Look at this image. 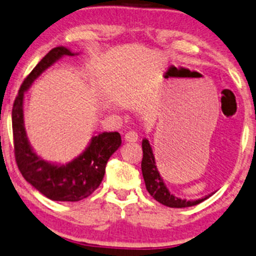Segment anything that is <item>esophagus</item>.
Segmentation results:
<instances>
[{"label": "esophagus", "mask_w": 256, "mask_h": 256, "mask_svg": "<svg viewBox=\"0 0 256 256\" xmlns=\"http://www.w3.org/2000/svg\"><path fill=\"white\" fill-rule=\"evenodd\" d=\"M124 139L128 142H136L138 139H139V135H138L136 132H128L127 134L124 135Z\"/></svg>", "instance_id": "obj_1"}]
</instances>
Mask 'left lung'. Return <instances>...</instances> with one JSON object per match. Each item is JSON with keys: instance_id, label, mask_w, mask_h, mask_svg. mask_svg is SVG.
I'll use <instances>...</instances> for the list:
<instances>
[{"instance_id": "obj_1", "label": "left lung", "mask_w": 256, "mask_h": 256, "mask_svg": "<svg viewBox=\"0 0 256 256\" xmlns=\"http://www.w3.org/2000/svg\"><path fill=\"white\" fill-rule=\"evenodd\" d=\"M141 171H142L144 180H145L146 189L151 196L158 202L163 204L168 207H175V208H183V207H190L195 206L198 204L202 202L207 198L211 195L202 198V199L195 200V201H187L181 200L178 198L174 196L165 187L163 180L159 175L157 166H156L154 156H153L152 148L150 146L148 140H142V160H141Z\"/></svg>"}]
</instances>
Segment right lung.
Listing matches in <instances>:
<instances>
[{
    "mask_svg": "<svg viewBox=\"0 0 256 256\" xmlns=\"http://www.w3.org/2000/svg\"><path fill=\"white\" fill-rule=\"evenodd\" d=\"M67 48L50 50L21 84L12 110L14 156L21 175L27 182L54 201H80L90 196L102 183L105 166L114 152L121 146L117 132L93 136L82 154L66 165H54L39 158L30 146L24 127V93L34 79L62 56H73Z\"/></svg>",
    "mask_w": 256,
    "mask_h": 256,
    "instance_id": "1",
    "label": "right lung"
}]
</instances>
